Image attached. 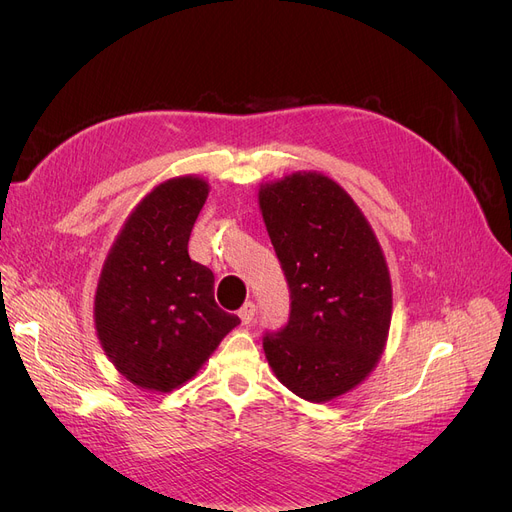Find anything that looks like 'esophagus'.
<instances>
[{
  "instance_id": "esophagus-1",
  "label": "esophagus",
  "mask_w": 512,
  "mask_h": 512,
  "mask_svg": "<svg viewBox=\"0 0 512 512\" xmlns=\"http://www.w3.org/2000/svg\"><path fill=\"white\" fill-rule=\"evenodd\" d=\"M255 303H245V305H242L240 307V311H238V317H240V321H242V324H245V326H251L253 324V319H255Z\"/></svg>"
}]
</instances>
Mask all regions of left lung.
Listing matches in <instances>:
<instances>
[{
	"mask_svg": "<svg viewBox=\"0 0 512 512\" xmlns=\"http://www.w3.org/2000/svg\"><path fill=\"white\" fill-rule=\"evenodd\" d=\"M259 207L290 290L288 324L263 336L267 363L297 396L332 400L361 384L384 351L392 284L382 247L324 174L261 186Z\"/></svg>",
	"mask_w": 512,
	"mask_h": 512,
	"instance_id": "obj_1",
	"label": "left lung"
}]
</instances>
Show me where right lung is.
I'll list each match as a JSON object with an SVG mask.
<instances>
[{
	"label": "right lung",
	"mask_w": 512,
	"mask_h": 512,
	"mask_svg": "<svg viewBox=\"0 0 512 512\" xmlns=\"http://www.w3.org/2000/svg\"><path fill=\"white\" fill-rule=\"evenodd\" d=\"M209 184L161 182L137 205L107 255L95 292L105 355L134 386L172 392L240 324L213 299V272L188 257Z\"/></svg>",
	"instance_id": "right-lung-1"
}]
</instances>
